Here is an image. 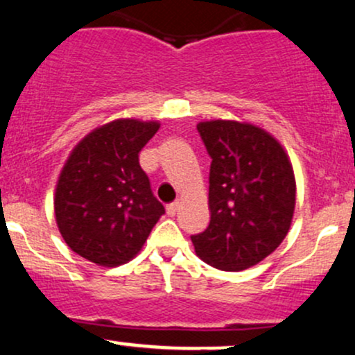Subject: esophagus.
Masks as SVG:
<instances>
[{
  "label": "esophagus",
  "instance_id": "obj_1",
  "mask_svg": "<svg viewBox=\"0 0 355 355\" xmlns=\"http://www.w3.org/2000/svg\"><path fill=\"white\" fill-rule=\"evenodd\" d=\"M178 207H180V202H171V204H168L166 205V214H168L170 217H173L175 214H177V210H178Z\"/></svg>",
  "mask_w": 355,
  "mask_h": 355
}]
</instances>
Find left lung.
Listing matches in <instances>:
<instances>
[{
  "mask_svg": "<svg viewBox=\"0 0 355 355\" xmlns=\"http://www.w3.org/2000/svg\"><path fill=\"white\" fill-rule=\"evenodd\" d=\"M209 227L192 236L197 256L222 271H243L270 256L290 231L295 175L283 146L254 124L204 121Z\"/></svg>",
  "mask_w": 355,
  "mask_h": 355,
  "instance_id": "left-lung-1",
  "label": "left lung"
}]
</instances>
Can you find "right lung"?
<instances>
[{"instance_id":"right-lung-1","label":"right lung","mask_w":355,"mask_h":355,"mask_svg":"<svg viewBox=\"0 0 355 355\" xmlns=\"http://www.w3.org/2000/svg\"><path fill=\"white\" fill-rule=\"evenodd\" d=\"M158 128L155 121H111L85 136L60 171L58 231L91 263L112 268L133 259L165 214L138 158Z\"/></svg>"}]
</instances>
